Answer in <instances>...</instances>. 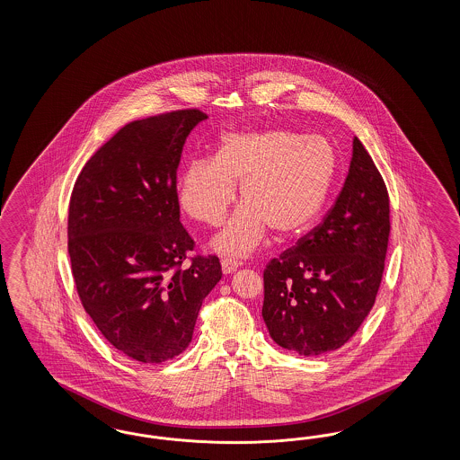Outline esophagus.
Here are the masks:
<instances>
[{"instance_id": "34e87169", "label": "esophagus", "mask_w": 460, "mask_h": 460, "mask_svg": "<svg viewBox=\"0 0 460 460\" xmlns=\"http://www.w3.org/2000/svg\"><path fill=\"white\" fill-rule=\"evenodd\" d=\"M221 266H223L224 275H229V273H234L237 268L241 266V263L236 261V260H231V258H224L223 261H221Z\"/></svg>"}]
</instances>
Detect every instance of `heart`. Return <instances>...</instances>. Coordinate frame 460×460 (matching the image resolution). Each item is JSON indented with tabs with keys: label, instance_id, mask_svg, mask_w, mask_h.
Wrapping results in <instances>:
<instances>
[{
	"label": "heart",
	"instance_id": "obj_1",
	"mask_svg": "<svg viewBox=\"0 0 460 460\" xmlns=\"http://www.w3.org/2000/svg\"><path fill=\"white\" fill-rule=\"evenodd\" d=\"M335 170L334 148L322 137L288 129L233 131L223 135L214 158L181 168L177 199L195 221L219 226L241 185L244 204L212 246L227 256H246L270 229L281 237L306 229L327 200Z\"/></svg>",
	"mask_w": 460,
	"mask_h": 460
}]
</instances>
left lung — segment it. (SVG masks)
<instances>
[{
    "label": "left lung",
    "instance_id": "1",
    "mask_svg": "<svg viewBox=\"0 0 460 460\" xmlns=\"http://www.w3.org/2000/svg\"><path fill=\"white\" fill-rule=\"evenodd\" d=\"M388 237V190L356 137L332 209L266 265L261 314L271 339L300 356L342 348L375 305Z\"/></svg>",
    "mask_w": 460,
    "mask_h": 460
}]
</instances>
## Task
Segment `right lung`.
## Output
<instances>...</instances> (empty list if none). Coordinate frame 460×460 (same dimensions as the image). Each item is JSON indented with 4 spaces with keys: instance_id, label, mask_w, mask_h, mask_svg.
<instances>
[{
    "instance_id": "obj_1",
    "label": "right lung",
    "mask_w": 460,
    "mask_h": 460,
    "mask_svg": "<svg viewBox=\"0 0 460 460\" xmlns=\"http://www.w3.org/2000/svg\"><path fill=\"white\" fill-rule=\"evenodd\" d=\"M208 114L181 110L123 126L84 165L69 204V256L84 310L112 348L146 364L192 341L204 298L223 277L195 256L181 223L177 168Z\"/></svg>"
}]
</instances>
